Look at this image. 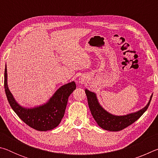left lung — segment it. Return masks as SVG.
Listing matches in <instances>:
<instances>
[{
    "label": "left lung",
    "mask_w": 158,
    "mask_h": 158,
    "mask_svg": "<svg viewBox=\"0 0 158 158\" xmlns=\"http://www.w3.org/2000/svg\"><path fill=\"white\" fill-rule=\"evenodd\" d=\"M87 96L88 103L91 111L92 116L100 127L102 129L109 131H120L123 130L129 125H132L142 116L149 106L152 96L150 98L149 102L145 107L135 113L127 114L126 116H114L106 111L98 103L97 98L94 93L89 90H85Z\"/></svg>",
    "instance_id": "1"
}]
</instances>
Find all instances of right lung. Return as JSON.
<instances>
[{"instance_id":"add662e5","label":"right lung","mask_w":158,"mask_h":158,"mask_svg":"<svg viewBox=\"0 0 158 158\" xmlns=\"http://www.w3.org/2000/svg\"><path fill=\"white\" fill-rule=\"evenodd\" d=\"M4 87L7 100L14 111L28 126L39 131H47L57 127L65 114L68 98L76 89L74 81L61 86L45 105L34 109H25L16 102L7 84V68L4 74Z\"/></svg>"}]
</instances>
